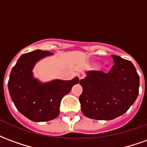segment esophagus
Segmentation results:
<instances>
[{"label":"esophagus","mask_w":147,"mask_h":147,"mask_svg":"<svg viewBox=\"0 0 147 147\" xmlns=\"http://www.w3.org/2000/svg\"><path fill=\"white\" fill-rule=\"evenodd\" d=\"M78 77H79V79H80V80H82V79H83V77H84V74L80 73L79 75H78Z\"/></svg>","instance_id":"obj_1"}]
</instances>
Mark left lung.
Listing matches in <instances>:
<instances>
[{
	"instance_id": "8db88e82",
	"label": "left lung",
	"mask_w": 147,
	"mask_h": 147,
	"mask_svg": "<svg viewBox=\"0 0 147 147\" xmlns=\"http://www.w3.org/2000/svg\"><path fill=\"white\" fill-rule=\"evenodd\" d=\"M114 65L108 73L86 71L80 81L81 110L90 119L109 120L123 115L138 97L139 76L130 61L112 55Z\"/></svg>"
}]
</instances>
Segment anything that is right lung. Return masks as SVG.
<instances>
[{
	"instance_id": "right-lung-1",
	"label": "right lung",
	"mask_w": 147,
	"mask_h": 147,
	"mask_svg": "<svg viewBox=\"0 0 147 147\" xmlns=\"http://www.w3.org/2000/svg\"><path fill=\"white\" fill-rule=\"evenodd\" d=\"M53 54L40 49L23 54L10 73L8 86L11 100L18 110L32 121L44 122L57 117L62 98L80 81L76 77L71 80L42 83L34 78L32 70L35 64Z\"/></svg>"
}]
</instances>
